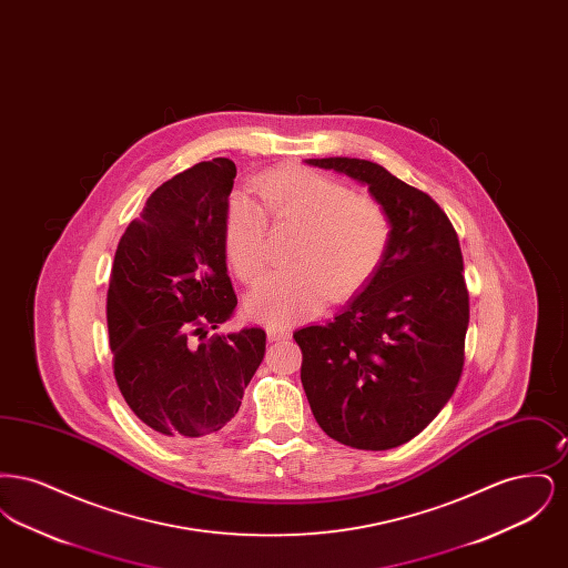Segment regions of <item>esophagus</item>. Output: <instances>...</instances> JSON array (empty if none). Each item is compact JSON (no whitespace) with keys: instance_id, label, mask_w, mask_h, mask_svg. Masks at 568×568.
I'll return each mask as SVG.
<instances>
[{"instance_id":"34e87169","label":"esophagus","mask_w":568,"mask_h":568,"mask_svg":"<svg viewBox=\"0 0 568 568\" xmlns=\"http://www.w3.org/2000/svg\"><path fill=\"white\" fill-rule=\"evenodd\" d=\"M266 334H268V341H271V343H274V341H285V338H290V329L278 327V325H268V327H266Z\"/></svg>"}]
</instances>
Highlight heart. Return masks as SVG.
Instances as JSON below:
<instances>
[{"label":"heart","mask_w":568,"mask_h":568,"mask_svg":"<svg viewBox=\"0 0 568 568\" xmlns=\"http://www.w3.org/2000/svg\"><path fill=\"white\" fill-rule=\"evenodd\" d=\"M260 195L274 225L300 227L292 246L296 268L272 274L246 300V313L264 324L290 325L324 308L329 296L345 300L381 271L392 221L377 200L311 168H278L260 181ZM268 223L243 193L227 204L223 244L234 272L255 283L266 271Z\"/></svg>","instance_id":"b5f03b06"}]
</instances>
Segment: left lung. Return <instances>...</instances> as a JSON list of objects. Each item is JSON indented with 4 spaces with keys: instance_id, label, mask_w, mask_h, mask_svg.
Wrapping results in <instances>:
<instances>
[{
    "instance_id": "left-lung-1",
    "label": "left lung",
    "mask_w": 568,
    "mask_h": 568,
    "mask_svg": "<svg viewBox=\"0 0 568 568\" xmlns=\"http://www.w3.org/2000/svg\"><path fill=\"white\" fill-rule=\"evenodd\" d=\"M366 185L392 221L381 271L329 322L294 332L300 378L329 438L383 452L422 433L458 387L468 290L458 234L424 191L355 158L306 160Z\"/></svg>"
}]
</instances>
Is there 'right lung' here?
Segmentation results:
<instances>
[{
    "label": "right lung",
    "mask_w": 568,
    "mask_h": 568,
    "mask_svg": "<svg viewBox=\"0 0 568 568\" xmlns=\"http://www.w3.org/2000/svg\"><path fill=\"white\" fill-rule=\"evenodd\" d=\"M236 165L195 163L151 193L110 272V349L135 417L172 443L227 428L266 353V332L211 334L239 304L223 227Z\"/></svg>",
    "instance_id": "add662e5"
}]
</instances>
